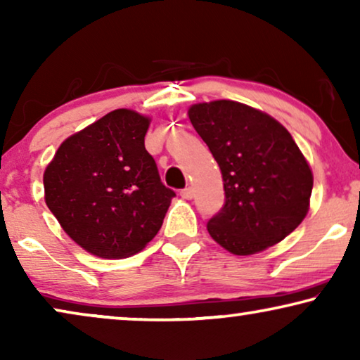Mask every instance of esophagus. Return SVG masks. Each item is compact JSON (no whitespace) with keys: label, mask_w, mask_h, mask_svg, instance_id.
Wrapping results in <instances>:
<instances>
[{"label":"esophagus","mask_w":360,"mask_h":360,"mask_svg":"<svg viewBox=\"0 0 360 360\" xmlns=\"http://www.w3.org/2000/svg\"><path fill=\"white\" fill-rule=\"evenodd\" d=\"M180 196L184 200H191V198H193V188H191V186H186V188L180 191Z\"/></svg>","instance_id":"1"}]
</instances>
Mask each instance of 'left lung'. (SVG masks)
I'll return each mask as SVG.
<instances>
[{
	"label": "left lung",
	"mask_w": 360,
	"mask_h": 360,
	"mask_svg": "<svg viewBox=\"0 0 360 360\" xmlns=\"http://www.w3.org/2000/svg\"><path fill=\"white\" fill-rule=\"evenodd\" d=\"M188 117L218 162L224 206L206 229L234 255L278 244L309 210L313 172L297 142L267 112L214 100L188 108Z\"/></svg>",
	"instance_id": "obj_1"
}]
</instances>
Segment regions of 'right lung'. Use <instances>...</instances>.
I'll use <instances>...</instances> for the list:
<instances>
[{"mask_svg":"<svg viewBox=\"0 0 360 360\" xmlns=\"http://www.w3.org/2000/svg\"><path fill=\"white\" fill-rule=\"evenodd\" d=\"M150 117L115 110L67 137L44 172V198L86 252L126 259L159 233L175 193L146 150Z\"/></svg>","mask_w":360,"mask_h":360,"instance_id":"obj_1","label":"right lung"}]
</instances>
